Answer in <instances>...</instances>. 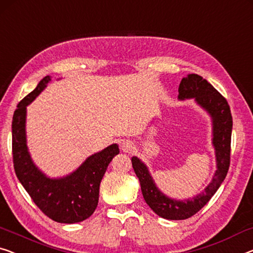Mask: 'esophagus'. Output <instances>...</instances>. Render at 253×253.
<instances>
[{"label":"esophagus","instance_id":"1","mask_svg":"<svg viewBox=\"0 0 253 253\" xmlns=\"http://www.w3.org/2000/svg\"><path fill=\"white\" fill-rule=\"evenodd\" d=\"M122 150L124 152H127V153H130L131 151L134 150V145L133 143L129 142V141H124L122 143Z\"/></svg>","mask_w":253,"mask_h":253}]
</instances>
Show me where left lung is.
Returning a JSON list of instances; mask_svg holds the SVG:
<instances>
[{"mask_svg": "<svg viewBox=\"0 0 253 253\" xmlns=\"http://www.w3.org/2000/svg\"><path fill=\"white\" fill-rule=\"evenodd\" d=\"M178 99H193L208 112L212 123V145L216 154V171L205 190L193 198L176 200L164 194L154 183L149 168L137 157L131 158L134 171L141 184L143 198L158 216L170 220L187 219L201 210L224 182L229 168L233 119L229 105L218 90L197 74L184 77L178 87Z\"/></svg>", "mask_w": 253, "mask_h": 253, "instance_id": "left-lung-1", "label": "left lung"}]
</instances>
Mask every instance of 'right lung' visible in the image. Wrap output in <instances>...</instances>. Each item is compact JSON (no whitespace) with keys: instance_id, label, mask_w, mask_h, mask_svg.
Instances as JSON below:
<instances>
[{"instance_id":"obj_1","label":"right lung","mask_w":253,"mask_h":253,"mask_svg":"<svg viewBox=\"0 0 253 253\" xmlns=\"http://www.w3.org/2000/svg\"><path fill=\"white\" fill-rule=\"evenodd\" d=\"M51 82L46 76L36 88L25 96L13 114L12 154L14 171L19 182L35 205L48 218L62 224L87 219L99 203L100 184L109 164L119 153L118 144H111L89 156L69 175L50 178L40 170L30 157L26 136L27 105L33 102Z\"/></svg>"}]
</instances>
